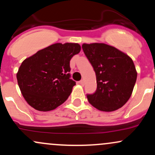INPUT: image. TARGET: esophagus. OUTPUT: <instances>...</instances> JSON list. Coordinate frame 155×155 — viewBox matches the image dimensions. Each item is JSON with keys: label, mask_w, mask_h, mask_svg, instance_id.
<instances>
[{"label": "esophagus", "mask_w": 155, "mask_h": 155, "mask_svg": "<svg viewBox=\"0 0 155 155\" xmlns=\"http://www.w3.org/2000/svg\"><path fill=\"white\" fill-rule=\"evenodd\" d=\"M79 84H81V85H84V79L81 80V81H79Z\"/></svg>", "instance_id": "obj_1"}]
</instances>
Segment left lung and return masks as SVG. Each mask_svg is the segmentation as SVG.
Instances as JSON below:
<instances>
[{
  "label": "left lung",
  "mask_w": 155,
  "mask_h": 155,
  "mask_svg": "<svg viewBox=\"0 0 155 155\" xmlns=\"http://www.w3.org/2000/svg\"><path fill=\"white\" fill-rule=\"evenodd\" d=\"M84 53L95 72L97 89L87 97L90 104L103 111H113L130 97L137 79L133 61L111 46L84 44Z\"/></svg>",
  "instance_id": "8db88e82"
}]
</instances>
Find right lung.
Returning <instances> with one entry per match:
<instances>
[{
	"mask_svg": "<svg viewBox=\"0 0 155 155\" xmlns=\"http://www.w3.org/2000/svg\"><path fill=\"white\" fill-rule=\"evenodd\" d=\"M79 44H54L22 62L17 74L18 85L28 104L48 111L63 104L76 81L71 79L70 60L79 52Z\"/></svg>",
	"mask_w": 155,
	"mask_h": 155,
	"instance_id": "1",
	"label": "right lung"
}]
</instances>
